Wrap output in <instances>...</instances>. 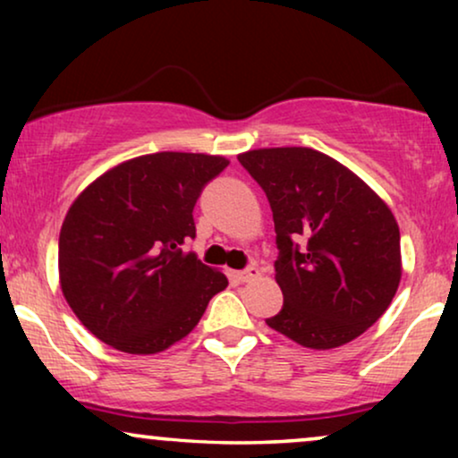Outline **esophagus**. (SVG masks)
<instances>
[{"label":"esophagus","instance_id":"obj_1","mask_svg":"<svg viewBox=\"0 0 458 458\" xmlns=\"http://www.w3.org/2000/svg\"><path fill=\"white\" fill-rule=\"evenodd\" d=\"M259 268H256L254 265L252 267H248V268H243V271H237L235 273V277L240 279V281H252V279H256L259 277Z\"/></svg>","mask_w":458,"mask_h":458}]
</instances>
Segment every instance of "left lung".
Segmentation results:
<instances>
[{
  "label": "left lung",
  "mask_w": 458,
  "mask_h": 458,
  "mask_svg": "<svg viewBox=\"0 0 458 458\" xmlns=\"http://www.w3.org/2000/svg\"><path fill=\"white\" fill-rule=\"evenodd\" d=\"M237 160L267 193L277 233L284 306L267 325L315 350L352 342L398 290L396 218L371 187L317 149H252Z\"/></svg>",
  "instance_id": "1"
}]
</instances>
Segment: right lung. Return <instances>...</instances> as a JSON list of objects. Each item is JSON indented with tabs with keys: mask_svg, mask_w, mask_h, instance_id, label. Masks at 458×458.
<instances>
[{
	"mask_svg": "<svg viewBox=\"0 0 458 458\" xmlns=\"http://www.w3.org/2000/svg\"><path fill=\"white\" fill-rule=\"evenodd\" d=\"M227 165L206 154L140 156L74 199L60 229V285L98 340L129 354L162 352L227 287L221 271L183 252L196 237L193 206Z\"/></svg>",
	"mask_w": 458,
	"mask_h": 458,
	"instance_id": "add662e5",
	"label": "right lung"
}]
</instances>
